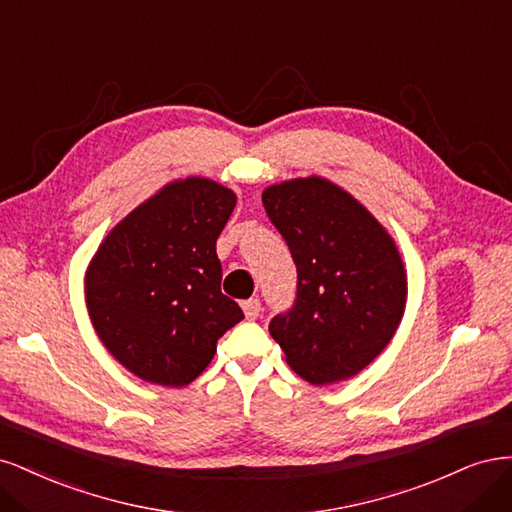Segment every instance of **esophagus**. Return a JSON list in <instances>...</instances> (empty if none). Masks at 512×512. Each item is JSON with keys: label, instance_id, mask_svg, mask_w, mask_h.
I'll use <instances>...</instances> for the list:
<instances>
[{"label": "esophagus", "instance_id": "obj_1", "mask_svg": "<svg viewBox=\"0 0 512 512\" xmlns=\"http://www.w3.org/2000/svg\"><path fill=\"white\" fill-rule=\"evenodd\" d=\"M242 310H244V315H246V319H257L259 317V312H261V302L259 300H255V298H251V300H244L242 302Z\"/></svg>", "mask_w": 512, "mask_h": 512}]
</instances>
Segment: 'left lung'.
<instances>
[{
    "label": "left lung",
    "instance_id": "obj_1",
    "mask_svg": "<svg viewBox=\"0 0 512 512\" xmlns=\"http://www.w3.org/2000/svg\"><path fill=\"white\" fill-rule=\"evenodd\" d=\"M298 268L295 306L270 321L287 364L310 385L359 374L385 351L406 308L398 244L359 200L323 176L263 189Z\"/></svg>",
    "mask_w": 512,
    "mask_h": 512
}]
</instances>
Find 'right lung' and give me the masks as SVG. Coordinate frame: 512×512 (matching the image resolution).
<instances>
[{"instance_id":"add662e5","label":"right lung","mask_w":512,"mask_h":512,"mask_svg":"<svg viewBox=\"0 0 512 512\" xmlns=\"http://www.w3.org/2000/svg\"><path fill=\"white\" fill-rule=\"evenodd\" d=\"M236 193L204 176L163 185L114 225L85 272L97 338L131 374L185 387L244 319L221 293L217 238Z\"/></svg>"}]
</instances>
